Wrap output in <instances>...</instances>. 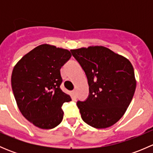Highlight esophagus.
Segmentation results:
<instances>
[{"label":"esophagus","mask_w":153,"mask_h":153,"mask_svg":"<svg viewBox=\"0 0 153 153\" xmlns=\"http://www.w3.org/2000/svg\"><path fill=\"white\" fill-rule=\"evenodd\" d=\"M76 95H77L76 91H75V90L72 91V98H76Z\"/></svg>","instance_id":"esophagus-1"}]
</instances>
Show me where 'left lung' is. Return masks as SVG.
Wrapping results in <instances>:
<instances>
[{"label":"left lung","instance_id":"left-lung-1","mask_svg":"<svg viewBox=\"0 0 153 153\" xmlns=\"http://www.w3.org/2000/svg\"><path fill=\"white\" fill-rule=\"evenodd\" d=\"M85 72L89 97L78 101L83 121L96 129L109 127L124 115L136 87L130 61L103 46L71 49Z\"/></svg>","mask_w":153,"mask_h":153}]
</instances>
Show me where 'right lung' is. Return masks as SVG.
<instances>
[{
    "label": "right lung",
    "instance_id": "add662e5",
    "mask_svg": "<svg viewBox=\"0 0 153 153\" xmlns=\"http://www.w3.org/2000/svg\"><path fill=\"white\" fill-rule=\"evenodd\" d=\"M71 56L68 49L41 44L13 68L11 83L17 105L24 118L37 127L52 129L62 121L61 106L72 99L60 88V69Z\"/></svg>",
    "mask_w": 153,
    "mask_h": 153
}]
</instances>
